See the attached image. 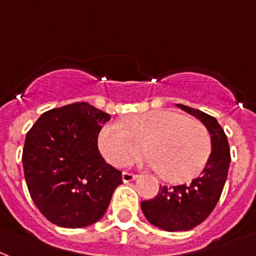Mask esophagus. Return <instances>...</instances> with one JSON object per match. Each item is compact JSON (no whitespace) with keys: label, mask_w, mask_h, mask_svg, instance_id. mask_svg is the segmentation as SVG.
Segmentation results:
<instances>
[{"label":"esophagus","mask_w":256,"mask_h":256,"mask_svg":"<svg viewBox=\"0 0 256 256\" xmlns=\"http://www.w3.org/2000/svg\"><path fill=\"white\" fill-rule=\"evenodd\" d=\"M136 178H138V176H135V174H130V172H124L122 174H121V180H122L124 184H130V182H132V180H135Z\"/></svg>","instance_id":"34e87169"}]
</instances>
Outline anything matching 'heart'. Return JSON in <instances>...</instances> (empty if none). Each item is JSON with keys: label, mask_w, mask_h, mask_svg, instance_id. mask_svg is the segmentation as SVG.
Instances as JSON below:
<instances>
[{"label": "heart", "mask_w": 256, "mask_h": 256, "mask_svg": "<svg viewBox=\"0 0 256 256\" xmlns=\"http://www.w3.org/2000/svg\"><path fill=\"white\" fill-rule=\"evenodd\" d=\"M144 148L139 164L162 172L168 180H190L201 170L210 152L208 130L198 121L180 113L154 110L132 117L126 126L106 122L98 134V148L108 162L126 166Z\"/></svg>", "instance_id": "obj_1"}]
</instances>
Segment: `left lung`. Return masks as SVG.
<instances>
[{
    "label": "left lung",
    "instance_id": "8db88e82",
    "mask_svg": "<svg viewBox=\"0 0 256 256\" xmlns=\"http://www.w3.org/2000/svg\"><path fill=\"white\" fill-rule=\"evenodd\" d=\"M176 106L205 126L210 135L212 151L202 172L190 184L160 186L154 198L140 204L146 218L167 232L192 230L212 213L226 185L230 163L228 140L216 118L186 105L176 104Z\"/></svg>",
    "mask_w": 256,
    "mask_h": 256
}]
</instances>
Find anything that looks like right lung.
I'll return each instance as SVG.
<instances>
[{
  "mask_svg": "<svg viewBox=\"0 0 256 256\" xmlns=\"http://www.w3.org/2000/svg\"><path fill=\"white\" fill-rule=\"evenodd\" d=\"M108 113L86 102L51 109L26 134L22 167L34 205L48 222L84 228L105 214L121 172L97 146Z\"/></svg>",
  "mask_w": 256,
  "mask_h": 256,
  "instance_id": "add662e5",
  "label": "right lung"
}]
</instances>
